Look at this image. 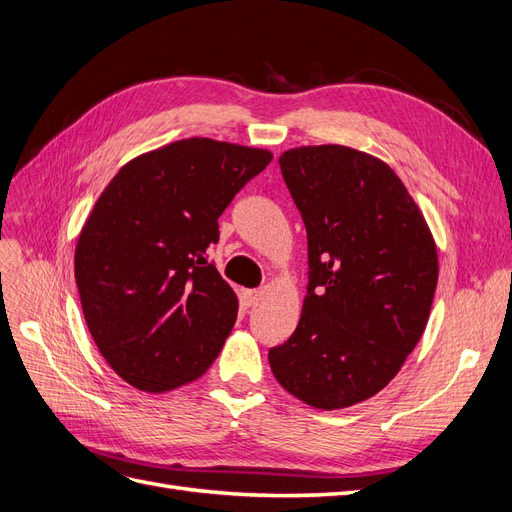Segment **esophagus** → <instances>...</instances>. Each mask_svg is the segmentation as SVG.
I'll return each mask as SVG.
<instances>
[{
    "label": "esophagus",
    "instance_id": "34e87169",
    "mask_svg": "<svg viewBox=\"0 0 512 512\" xmlns=\"http://www.w3.org/2000/svg\"><path fill=\"white\" fill-rule=\"evenodd\" d=\"M260 296H262L260 290H245V292H243V305H245V307L256 305V303L260 301Z\"/></svg>",
    "mask_w": 512,
    "mask_h": 512
}]
</instances>
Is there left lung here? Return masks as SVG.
<instances>
[{"mask_svg": "<svg viewBox=\"0 0 512 512\" xmlns=\"http://www.w3.org/2000/svg\"><path fill=\"white\" fill-rule=\"evenodd\" d=\"M307 228L309 284L292 337L269 349L275 379L315 409H345L390 383L426 330L436 245L398 175L345 146L281 154Z\"/></svg>", "mask_w": 512, "mask_h": 512, "instance_id": "obj_1", "label": "left lung"}]
</instances>
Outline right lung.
<instances>
[{
	"label": "right lung",
	"instance_id": "1",
	"mask_svg": "<svg viewBox=\"0 0 512 512\" xmlns=\"http://www.w3.org/2000/svg\"><path fill=\"white\" fill-rule=\"evenodd\" d=\"M271 158L190 137L133 158L101 192L76 245V284L101 356L137 390H175L218 358L237 296L207 248Z\"/></svg>",
	"mask_w": 512,
	"mask_h": 512
}]
</instances>
